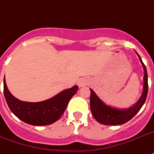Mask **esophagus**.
Returning <instances> with one entry per match:
<instances>
[{"mask_svg": "<svg viewBox=\"0 0 154 154\" xmlns=\"http://www.w3.org/2000/svg\"><path fill=\"white\" fill-rule=\"evenodd\" d=\"M86 84L87 81L85 79H84V78H81V79H79L77 81V85H78V86L79 87L84 86V85H85Z\"/></svg>", "mask_w": 154, "mask_h": 154, "instance_id": "34e87169", "label": "esophagus"}]
</instances>
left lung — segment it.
<instances>
[{
    "label": "left lung",
    "instance_id": "1",
    "mask_svg": "<svg viewBox=\"0 0 154 154\" xmlns=\"http://www.w3.org/2000/svg\"><path fill=\"white\" fill-rule=\"evenodd\" d=\"M137 54L138 56L144 69L143 92L138 101L134 105H132L131 107L127 109H117L106 105L97 96V94L93 89H89L91 91L90 109H91L92 114L99 123L102 125H119L125 124V122H129V120L132 119L144 105L148 94V76H147L146 68L144 63L142 62L141 57L138 55L137 53Z\"/></svg>",
    "mask_w": 154,
    "mask_h": 154
}]
</instances>
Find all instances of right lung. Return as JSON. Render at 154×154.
<instances>
[{
	"instance_id": "right-lung-1",
	"label": "right lung",
	"mask_w": 154,
	"mask_h": 154,
	"mask_svg": "<svg viewBox=\"0 0 154 154\" xmlns=\"http://www.w3.org/2000/svg\"><path fill=\"white\" fill-rule=\"evenodd\" d=\"M77 89L78 86L75 85L45 101L27 102L20 101L11 94L4 78V95L12 112L25 123L37 126L51 125L59 120Z\"/></svg>"
}]
</instances>
